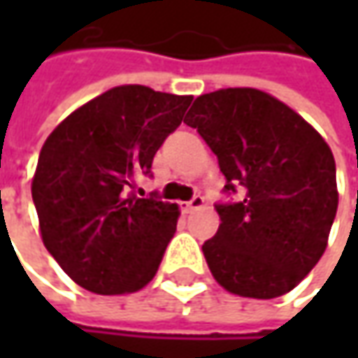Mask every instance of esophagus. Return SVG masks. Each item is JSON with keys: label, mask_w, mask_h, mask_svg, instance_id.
I'll use <instances>...</instances> for the list:
<instances>
[{"label": "esophagus", "mask_w": 358, "mask_h": 358, "mask_svg": "<svg viewBox=\"0 0 358 358\" xmlns=\"http://www.w3.org/2000/svg\"><path fill=\"white\" fill-rule=\"evenodd\" d=\"M203 203H205V199H203L201 195H195L191 201H181L179 205H181V211H183V213H191V211L203 207Z\"/></svg>", "instance_id": "34e87169"}]
</instances>
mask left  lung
<instances>
[{
  "mask_svg": "<svg viewBox=\"0 0 358 358\" xmlns=\"http://www.w3.org/2000/svg\"><path fill=\"white\" fill-rule=\"evenodd\" d=\"M211 147L237 203L215 205L221 225L203 243L215 281L229 293L275 299L319 263L337 215V167L331 147L265 91L205 93L185 115Z\"/></svg>",
  "mask_w": 358,
  "mask_h": 358,
  "instance_id": "left-lung-1",
  "label": "left lung"
}]
</instances>
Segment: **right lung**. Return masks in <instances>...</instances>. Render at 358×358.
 Here are the masks:
<instances>
[{
  "mask_svg": "<svg viewBox=\"0 0 358 358\" xmlns=\"http://www.w3.org/2000/svg\"><path fill=\"white\" fill-rule=\"evenodd\" d=\"M191 101L145 85L113 87L63 119L43 143L31 183L39 231L79 287L125 295L155 277L179 207L133 189L151 175Z\"/></svg>",
  "mask_w": 358,
  "mask_h": 358,
  "instance_id": "add662e5",
  "label": "right lung"
}]
</instances>
